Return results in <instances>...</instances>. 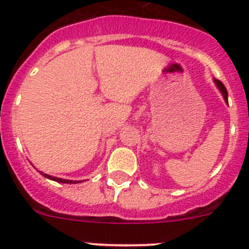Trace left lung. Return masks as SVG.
Returning a JSON list of instances; mask_svg holds the SVG:
<instances>
[{
	"label": "left lung",
	"mask_w": 249,
	"mask_h": 249,
	"mask_svg": "<svg viewBox=\"0 0 249 249\" xmlns=\"http://www.w3.org/2000/svg\"><path fill=\"white\" fill-rule=\"evenodd\" d=\"M214 83H216V86H217V88L219 89V91L222 93V95H223V98H225L226 103H228V93H227V89H226V87L223 86V83L219 82V80H217V79H214Z\"/></svg>",
	"instance_id": "8db88e82"
}]
</instances>
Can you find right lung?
<instances>
[{
  "label": "right lung",
  "instance_id": "right-lung-1",
  "mask_svg": "<svg viewBox=\"0 0 249 249\" xmlns=\"http://www.w3.org/2000/svg\"><path fill=\"white\" fill-rule=\"evenodd\" d=\"M41 172V171H39ZM42 175H43L44 178H49V180H53V181H57V182H62V183H78L80 182V181H71V180H64V178H54V176H49V175L47 174H43V172H41Z\"/></svg>",
  "mask_w": 249,
  "mask_h": 249
}]
</instances>
